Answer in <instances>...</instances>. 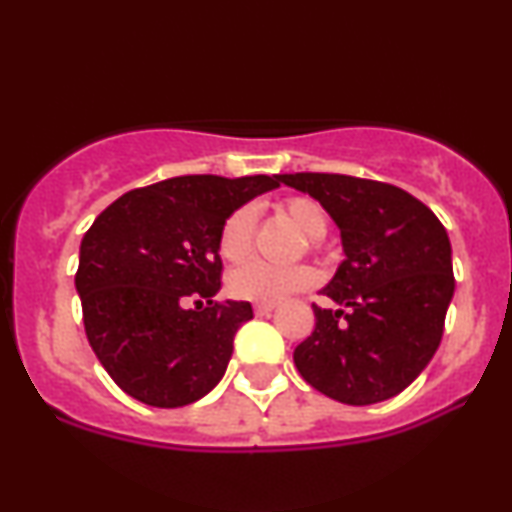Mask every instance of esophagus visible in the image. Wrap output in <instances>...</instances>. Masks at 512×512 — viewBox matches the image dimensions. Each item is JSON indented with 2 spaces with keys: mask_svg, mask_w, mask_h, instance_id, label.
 I'll return each instance as SVG.
<instances>
[{
  "mask_svg": "<svg viewBox=\"0 0 512 512\" xmlns=\"http://www.w3.org/2000/svg\"><path fill=\"white\" fill-rule=\"evenodd\" d=\"M276 308V303H255V313L257 315H269Z\"/></svg>",
  "mask_w": 512,
  "mask_h": 512,
  "instance_id": "obj_1",
  "label": "esophagus"
}]
</instances>
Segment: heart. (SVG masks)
Here are the masks:
<instances>
[{
	"instance_id": "1",
	"label": "heart",
	"mask_w": 512,
	"mask_h": 512,
	"mask_svg": "<svg viewBox=\"0 0 512 512\" xmlns=\"http://www.w3.org/2000/svg\"><path fill=\"white\" fill-rule=\"evenodd\" d=\"M281 211L296 223V228L313 238L325 236L327 231V211L313 197L293 195L281 202ZM257 211L252 204H243L236 211L226 216L219 231V252L228 262H240L248 257L252 250V236H255ZM315 284V272L308 264H291V267H276V264L250 260L233 269L228 276V291L236 298L255 303H279L289 298L291 293H298Z\"/></svg>"
}]
</instances>
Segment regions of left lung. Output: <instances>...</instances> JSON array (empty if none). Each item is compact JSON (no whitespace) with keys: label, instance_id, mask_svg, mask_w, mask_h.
<instances>
[{"label":"left lung","instance_id":"1","mask_svg":"<svg viewBox=\"0 0 512 512\" xmlns=\"http://www.w3.org/2000/svg\"><path fill=\"white\" fill-rule=\"evenodd\" d=\"M325 207L346 260L313 305L315 330L293 351L308 385L337 402H383L436 354L455 293L452 248L438 216L409 192L337 173L279 175Z\"/></svg>","mask_w":512,"mask_h":512}]
</instances>
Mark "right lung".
<instances>
[{
    "label": "right lung",
    "mask_w": 512,
    "mask_h": 512,
    "mask_svg": "<svg viewBox=\"0 0 512 512\" xmlns=\"http://www.w3.org/2000/svg\"><path fill=\"white\" fill-rule=\"evenodd\" d=\"M279 182L182 175L125 192L88 228L74 276L86 337L129 397L173 409L219 385L233 337L252 317L248 301H214L219 231L231 211Z\"/></svg>",
    "instance_id": "right-lung-1"
}]
</instances>
